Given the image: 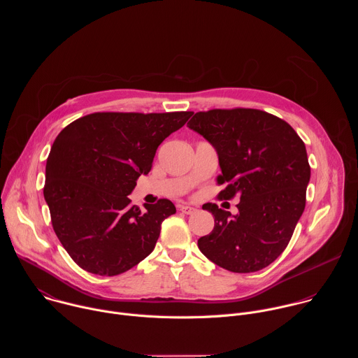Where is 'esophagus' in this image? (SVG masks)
<instances>
[{
    "label": "esophagus",
    "mask_w": 358,
    "mask_h": 358,
    "mask_svg": "<svg viewBox=\"0 0 358 358\" xmlns=\"http://www.w3.org/2000/svg\"><path fill=\"white\" fill-rule=\"evenodd\" d=\"M180 211H181L182 214L191 215V214H194V213L196 211V208H194V207H188V206H182V207H180Z\"/></svg>",
    "instance_id": "34e87169"
}]
</instances>
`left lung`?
I'll return each instance as SVG.
<instances>
[{"mask_svg":"<svg viewBox=\"0 0 358 358\" xmlns=\"http://www.w3.org/2000/svg\"><path fill=\"white\" fill-rule=\"evenodd\" d=\"M187 126L217 148L222 171L217 182L227 184L218 198H241L234 217L217 203H203L215 225L198 239L199 250L235 273L269 266L306 207L310 166L303 140L289 123L258 109L198 112Z\"/></svg>","mask_w":358,"mask_h":358,"instance_id":"8db88e82","label":"left lung"}]
</instances>
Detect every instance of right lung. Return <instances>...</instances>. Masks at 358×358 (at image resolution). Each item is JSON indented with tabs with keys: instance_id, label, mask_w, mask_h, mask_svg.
Returning a JSON list of instances; mask_svg holds the SVG:
<instances>
[{
	"instance_id": "right-lung-1",
	"label": "right lung",
	"mask_w": 358,
	"mask_h": 358,
	"mask_svg": "<svg viewBox=\"0 0 358 358\" xmlns=\"http://www.w3.org/2000/svg\"><path fill=\"white\" fill-rule=\"evenodd\" d=\"M191 116L97 112L58 134L46 160L43 196L58 239L82 269L116 276L155 249L174 203L162 198L141 211L127 195L150 173L159 145Z\"/></svg>"
}]
</instances>
